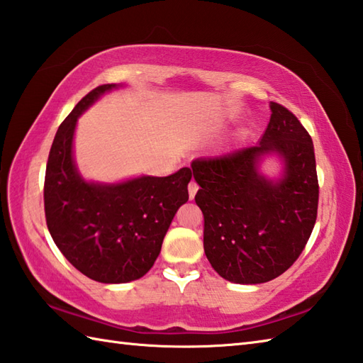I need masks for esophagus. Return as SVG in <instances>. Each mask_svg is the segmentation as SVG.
Segmentation results:
<instances>
[{
    "label": "esophagus",
    "instance_id": "obj_1",
    "mask_svg": "<svg viewBox=\"0 0 363 363\" xmlns=\"http://www.w3.org/2000/svg\"><path fill=\"white\" fill-rule=\"evenodd\" d=\"M196 191H198V184L195 181H190V184H189V196H190V199L195 198Z\"/></svg>",
    "mask_w": 363,
    "mask_h": 363
}]
</instances>
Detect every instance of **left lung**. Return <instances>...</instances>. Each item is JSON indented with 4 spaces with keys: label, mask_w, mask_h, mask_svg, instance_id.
<instances>
[{
    "label": "left lung",
    "mask_w": 363,
    "mask_h": 363,
    "mask_svg": "<svg viewBox=\"0 0 363 363\" xmlns=\"http://www.w3.org/2000/svg\"><path fill=\"white\" fill-rule=\"evenodd\" d=\"M260 143L191 162L204 215V252L221 277L237 284L274 279L295 264L317 221L318 176L312 138L287 107L272 101ZM286 162L279 183L257 172L262 155Z\"/></svg>",
    "instance_id": "left-lung-1"
}]
</instances>
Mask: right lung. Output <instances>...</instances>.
<instances>
[{"instance_id":"add662e5","label":"right lung","mask_w":363,"mask_h":363,"mask_svg":"<svg viewBox=\"0 0 363 363\" xmlns=\"http://www.w3.org/2000/svg\"><path fill=\"white\" fill-rule=\"evenodd\" d=\"M115 84L84 96L59 126L46 164L43 201L50 234L82 274L98 282L135 281L151 269L177 209L189 201V167L167 177L99 186L89 184L73 164L72 142L78 117Z\"/></svg>"}]
</instances>
